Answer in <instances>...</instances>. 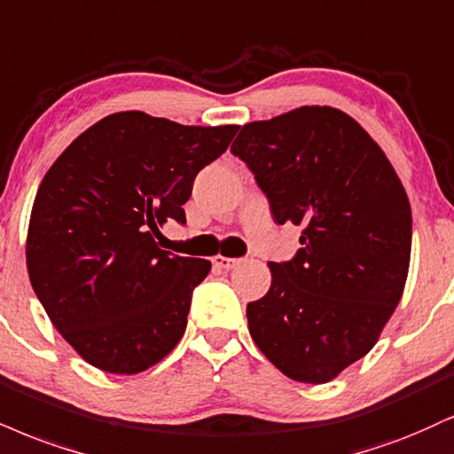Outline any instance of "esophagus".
<instances>
[{"label": "esophagus", "mask_w": 454, "mask_h": 454, "mask_svg": "<svg viewBox=\"0 0 454 454\" xmlns=\"http://www.w3.org/2000/svg\"><path fill=\"white\" fill-rule=\"evenodd\" d=\"M213 264H215L217 269H222V270H231L239 264V260L237 258H226V255H215V258H213Z\"/></svg>", "instance_id": "obj_1"}]
</instances>
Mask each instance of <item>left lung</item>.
<instances>
[{"instance_id":"left-lung-1","label":"left lung","mask_w":454,"mask_h":454,"mask_svg":"<svg viewBox=\"0 0 454 454\" xmlns=\"http://www.w3.org/2000/svg\"><path fill=\"white\" fill-rule=\"evenodd\" d=\"M277 223L302 228L247 304L251 338L283 374L319 385L362 359L400 302L412 245L406 190L374 139L334 107L245 124L231 147Z\"/></svg>"}]
</instances>
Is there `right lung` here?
Instances as JSON below:
<instances>
[{
    "label": "right lung",
    "mask_w": 454,
    "mask_h": 454,
    "mask_svg": "<svg viewBox=\"0 0 454 454\" xmlns=\"http://www.w3.org/2000/svg\"><path fill=\"white\" fill-rule=\"evenodd\" d=\"M239 127H184L144 112L99 120L42 179L27 269L48 317L95 368L137 374L173 351L211 262L158 247L185 223L194 177Z\"/></svg>",
    "instance_id": "right-lung-1"
}]
</instances>
